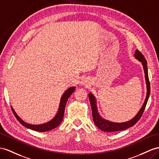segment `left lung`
<instances>
[{
    "mask_svg": "<svg viewBox=\"0 0 159 159\" xmlns=\"http://www.w3.org/2000/svg\"><path fill=\"white\" fill-rule=\"evenodd\" d=\"M135 57L136 58L140 61L142 64V66L144 67V73H145V79L146 85H147V94H146V97L144 103L142 105L140 110L137 113V115L134 117V118L128 121L124 122V123H113V122H111L107 121L105 120H103L101 118L100 116L99 115L98 112H97V107L96 105V101L95 97L93 95L92 93H89V101H90L91 106L92 108V116L94 123L96 125V126L100 129L103 130L104 132H117V131H121V130H124L127 129L129 127H132L134 124L137 123V121L140 119L141 116H142L144 113V111L146 107V103H147L148 99L149 98L150 93V81L148 79V68H147V62L145 59L144 55L138 50H136L135 52Z\"/></svg>",
    "mask_w": 159,
    "mask_h": 159,
    "instance_id": "8db88e82",
    "label": "left lung"
}]
</instances>
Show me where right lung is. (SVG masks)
<instances>
[{
    "label": "right lung",
    "mask_w": 159,
    "mask_h": 159,
    "mask_svg": "<svg viewBox=\"0 0 159 159\" xmlns=\"http://www.w3.org/2000/svg\"><path fill=\"white\" fill-rule=\"evenodd\" d=\"M75 90V87H72L70 88H69L68 89H67V90L64 92V93L62 97V99H61L59 109H58V113H57L56 116L51 121H50L49 122H48V123H46V124H41V125H31L29 124H27L25 121H23L17 115V113L15 112L13 107H11L12 111H13V112L14 113V116H15L16 118H17V120L23 125L25 126V127H26L27 128H30L31 129L35 130V131L41 132L49 131V130H51L52 129L56 128L57 126H58L61 122H62V121L63 120V117H64L65 107H66V102L68 101V99L70 97L72 93H74Z\"/></svg>",
    "instance_id": "right-lung-1"
}]
</instances>
